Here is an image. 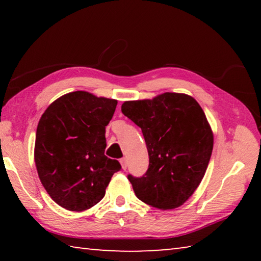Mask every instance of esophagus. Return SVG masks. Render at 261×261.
I'll return each instance as SVG.
<instances>
[{"label": "esophagus", "mask_w": 261, "mask_h": 261, "mask_svg": "<svg viewBox=\"0 0 261 261\" xmlns=\"http://www.w3.org/2000/svg\"><path fill=\"white\" fill-rule=\"evenodd\" d=\"M120 162H121V165H122V168H123V169L125 170V169H126V167H127V161H126V159H125V158L121 159Z\"/></svg>", "instance_id": "esophagus-1"}]
</instances>
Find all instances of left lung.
<instances>
[{"mask_svg": "<svg viewBox=\"0 0 261 261\" xmlns=\"http://www.w3.org/2000/svg\"><path fill=\"white\" fill-rule=\"evenodd\" d=\"M122 113L143 131L149 165L143 177L129 175L138 199L166 211L182 206L204 178L213 151V131L191 95L159 94L124 101Z\"/></svg>", "mask_w": 261, "mask_h": 261, "instance_id": "obj_1", "label": "left lung"}]
</instances>
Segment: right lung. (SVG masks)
Returning a JSON list of instances; mask_svg holds the SVG:
<instances>
[{
    "label": "right lung",
    "mask_w": 261,
    "mask_h": 261,
    "mask_svg": "<svg viewBox=\"0 0 261 261\" xmlns=\"http://www.w3.org/2000/svg\"><path fill=\"white\" fill-rule=\"evenodd\" d=\"M116 105L76 91L51 102L39 121L35 167L47 193L65 210L83 212L98 204L121 170L120 162L105 155L106 126Z\"/></svg>",
    "instance_id": "right-lung-1"
}]
</instances>
